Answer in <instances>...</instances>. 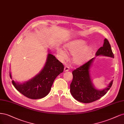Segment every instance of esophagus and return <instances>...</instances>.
<instances>
[{
    "label": "esophagus",
    "mask_w": 124,
    "mask_h": 124,
    "mask_svg": "<svg viewBox=\"0 0 124 124\" xmlns=\"http://www.w3.org/2000/svg\"><path fill=\"white\" fill-rule=\"evenodd\" d=\"M70 70V67L68 66H65L64 67V71H67Z\"/></svg>",
    "instance_id": "obj_1"
}]
</instances>
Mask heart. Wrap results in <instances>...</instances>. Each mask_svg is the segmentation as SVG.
I'll list each match as a JSON object with an SVG mask.
<instances>
[{"label": "heart", "instance_id": "obj_1", "mask_svg": "<svg viewBox=\"0 0 124 124\" xmlns=\"http://www.w3.org/2000/svg\"><path fill=\"white\" fill-rule=\"evenodd\" d=\"M67 53L73 54V61L75 64L80 65L88 61L93 53V48L86 46V43L82 39H76L71 41L65 45ZM57 54L61 59L67 58V53L62 48H58Z\"/></svg>", "mask_w": 124, "mask_h": 124}]
</instances>
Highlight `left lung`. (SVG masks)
<instances>
[{"instance_id": "left-lung-1", "label": "left lung", "mask_w": 124, "mask_h": 124, "mask_svg": "<svg viewBox=\"0 0 124 124\" xmlns=\"http://www.w3.org/2000/svg\"><path fill=\"white\" fill-rule=\"evenodd\" d=\"M96 55H103L114 58L111 45L107 39H104L102 47L98 49ZM94 59H91L73 71V79L70 85V91L73 97L79 102L90 103L97 101L103 96L112 85L113 80H112L105 89L99 90L95 88L90 74V67Z\"/></svg>"}]
</instances>
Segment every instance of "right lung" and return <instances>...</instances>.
Returning <instances> with one entry per match:
<instances>
[{"instance_id":"obj_1","label":"right lung","mask_w":124,"mask_h":124,"mask_svg":"<svg viewBox=\"0 0 124 124\" xmlns=\"http://www.w3.org/2000/svg\"><path fill=\"white\" fill-rule=\"evenodd\" d=\"M64 68L63 64L49 53L45 65L39 73L23 83L14 80L12 82L15 88L26 97L32 99L42 98L48 94L54 79L63 72ZM10 76L12 79L10 72Z\"/></svg>"}]
</instances>
